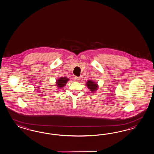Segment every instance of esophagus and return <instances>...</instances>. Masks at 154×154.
Returning a JSON list of instances; mask_svg holds the SVG:
<instances>
[{"label": "esophagus", "mask_w": 154, "mask_h": 154, "mask_svg": "<svg viewBox=\"0 0 154 154\" xmlns=\"http://www.w3.org/2000/svg\"><path fill=\"white\" fill-rule=\"evenodd\" d=\"M74 81H77V82H78V81H79L80 80V78L79 77H74Z\"/></svg>", "instance_id": "obj_1"}]
</instances>
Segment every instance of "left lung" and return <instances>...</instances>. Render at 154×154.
Returning a JSON list of instances; mask_svg holds the SVG:
<instances>
[{
	"mask_svg": "<svg viewBox=\"0 0 154 154\" xmlns=\"http://www.w3.org/2000/svg\"><path fill=\"white\" fill-rule=\"evenodd\" d=\"M86 86L91 92H95L98 88L97 84L91 80H88L87 81Z\"/></svg>",
	"mask_w": 154,
	"mask_h": 154,
	"instance_id": "8db88e82",
	"label": "left lung"
}]
</instances>
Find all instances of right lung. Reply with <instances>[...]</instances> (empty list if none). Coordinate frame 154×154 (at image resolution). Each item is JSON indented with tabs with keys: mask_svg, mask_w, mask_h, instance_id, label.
<instances>
[{
	"mask_svg": "<svg viewBox=\"0 0 154 154\" xmlns=\"http://www.w3.org/2000/svg\"><path fill=\"white\" fill-rule=\"evenodd\" d=\"M69 79L66 77H61L60 79H57L56 81V85L58 87V89H61L63 87H64L65 85H66V82L68 81Z\"/></svg>",
	"mask_w": 154,
	"mask_h": 154,
	"instance_id": "1",
	"label": "right lung"
}]
</instances>
